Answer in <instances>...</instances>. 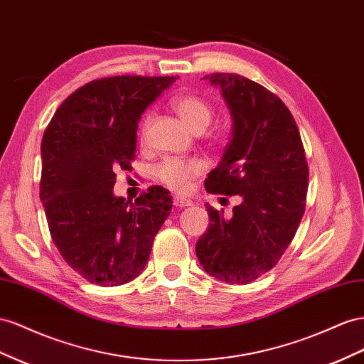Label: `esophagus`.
I'll use <instances>...</instances> for the list:
<instances>
[{
  "mask_svg": "<svg viewBox=\"0 0 364 364\" xmlns=\"http://www.w3.org/2000/svg\"><path fill=\"white\" fill-rule=\"evenodd\" d=\"M174 206H178V208H185V206H191L193 202L190 199H185V198H181V196H174Z\"/></svg>",
  "mask_w": 364,
  "mask_h": 364,
  "instance_id": "esophagus-1",
  "label": "esophagus"
}]
</instances>
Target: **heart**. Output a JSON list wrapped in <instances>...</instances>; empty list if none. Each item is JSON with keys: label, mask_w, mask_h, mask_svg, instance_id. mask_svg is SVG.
<instances>
[{"label": "heart", "mask_w": 364, "mask_h": 364, "mask_svg": "<svg viewBox=\"0 0 364 364\" xmlns=\"http://www.w3.org/2000/svg\"><path fill=\"white\" fill-rule=\"evenodd\" d=\"M171 107L191 133L205 132V129L210 125L213 119L211 105L198 96L182 95L174 97ZM151 121L153 113H146L141 125V133L144 139L146 133H149ZM202 171L203 164L198 161L183 162L179 159H166L156 168V178H158L164 185L168 186V188L183 193L190 188L191 181L194 178H198L199 174H202Z\"/></svg>", "instance_id": "heart-1"}]
</instances>
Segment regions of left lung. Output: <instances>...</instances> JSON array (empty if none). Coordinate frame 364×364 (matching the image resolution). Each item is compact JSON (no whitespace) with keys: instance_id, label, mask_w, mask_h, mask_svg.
<instances>
[{"instance_id":"1","label":"left lung","mask_w":364,"mask_h":364,"mask_svg":"<svg viewBox=\"0 0 364 364\" xmlns=\"http://www.w3.org/2000/svg\"><path fill=\"white\" fill-rule=\"evenodd\" d=\"M220 90L231 141L208 174L211 194L239 196L230 218L208 203L210 227L196 254L214 279L250 283L276 267L304 213L308 164L297 124L279 96L234 73L203 76Z\"/></svg>"}]
</instances>
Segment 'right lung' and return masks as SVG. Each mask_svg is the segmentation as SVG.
Returning a JSON list of instances; mask_svg holds the SVG:
<instances>
[{"mask_svg": "<svg viewBox=\"0 0 364 364\" xmlns=\"http://www.w3.org/2000/svg\"><path fill=\"white\" fill-rule=\"evenodd\" d=\"M178 77L112 76L77 88L43 136L39 198L63 259L101 287L132 282L149 262L173 202L151 186L134 202L114 196L117 168L134 159L137 124Z\"/></svg>", "mask_w": 364, "mask_h": 364, "instance_id": "right-lung-1", "label": "right lung"}]
</instances>
